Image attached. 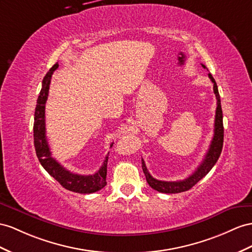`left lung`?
I'll return each instance as SVG.
<instances>
[{"label": "left lung", "mask_w": 252, "mask_h": 252, "mask_svg": "<svg viewBox=\"0 0 252 252\" xmlns=\"http://www.w3.org/2000/svg\"><path fill=\"white\" fill-rule=\"evenodd\" d=\"M202 67L205 68L204 64ZM210 80L213 83V89H214V94L216 95L217 100V107H216V115H215V125H214V136L211 141V145L206 156L203 158L202 163L198 166V168L195 170L191 176L186 178L182 181H173V182H167V181H160V180L154 179L149 171H148L145 160L141 158V167H143L144 173L146 176V180L148 184H149L153 189H156L159 192L164 193H177L182 192L190 189L193 185L197 184L200 180L205 177L210 170L213 168V166L216 164L220 153L222 150L223 145V125H222V111H221V104H220V95L218 93L217 84L214 80V77L209 73Z\"/></svg>", "instance_id": "8db88e82"}]
</instances>
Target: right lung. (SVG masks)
Masks as SVG:
<instances>
[{
  "instance_id": "obj_1",
  "label": "right lung",
  "mask_w": 252,
  "mask_h": 252,
  "mask_svg": "<svg viewBox=\"0 0 252 252\" xmlns=\"http://www.w3.org/2000/svg\"><path fill=\"white\" fill-rule=\"evenodd\" d=\"M59 68V63H55L51 68L42 80V87L38 95L37 105L35 108L34 118V146L37 158L40 164L51 177H53L63 188L68 190L79 193H92L102 189L106 185L107 158L105 157L101 168L94 175L83 176L73 173L63 167L55 158H52L46 135V102L49 94L51 77L54 71ZM113 144L111 145V147Z\"/></svg>"
}]
</instances>
